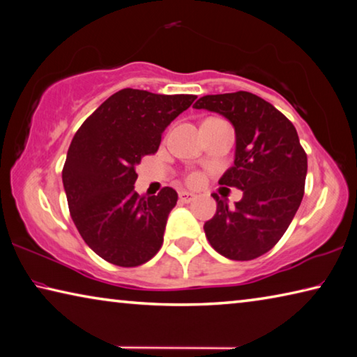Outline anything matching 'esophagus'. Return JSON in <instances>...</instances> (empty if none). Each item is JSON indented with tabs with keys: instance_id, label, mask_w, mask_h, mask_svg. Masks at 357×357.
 Returning <instances> with one entry per match:
<instances>
[{
	"instance_id": "obj_1",
	"label": "esophagus",
	"mask_w": 357,
	"mask_h": 357,
	"mask_svg": "<svg viewBox=\"0 0 357 357\" xmlns=\"http://www.w3.org/2000/svg\"><path fill=\"white\" fill-rule=\"evenodd\" d=\"M178 199L182 202H191L192 199H195V195H192V192H188V191H180L178 192Z\"/></svg>"
}]
</instances>
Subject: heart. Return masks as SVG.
Instances as JSON below:
<instances>
[{
    "label": "heart",
    "mask_w": 357,
    "mask_h": 357,
    "mask_svg": "<svg viewBox=\"0 0 357 357\" xmlns=\"http://www.w3.org/2000/svg\"><path fill=\"white\" fill-rule=\"evenodd\" d=\"M186 183L190 186H199L204 183V175L201 172H190L186 175Z\"/></svg>",
    "instance_id": "b5f03b06"
}]
</instances>
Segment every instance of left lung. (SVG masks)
Segmentation results:
<instances>
[{
    "label": "left lung",
    "mask_w": 357,
    "mask_h": 357,
    "mask_svg": "<svg viewBox=\"0 0 357 357\" xmlns=\"http://www.w3.org/2000/svg\"><path fill=\"white\" fill-rule=\"evenodd\" d=\"M192 107L226 116L236 130V160L220 185L243 191L229 207L218 195L217 213L204 225L210 245L227 259H256L275 247L299 208L307 153L294 125L248 91L207 95Z\"/></svg>",
    "instance_id": "obj_1"
}]
</instances>
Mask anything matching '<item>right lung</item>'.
Segmentation results:
<instances>
[{
    "mask_svg": "<svg viewBox=\"0 0 357 357\" xmlns=\"http://www.w3.org/2000/svg\"><path fill=\"white\" fill-rule=\"evenodd\" d=\"M195 95L123 89L107 98L74 134L63 167L69 213L85 243L120 267H137L160 251L177 191H134L136 166L153 155L162 131Z\"/></svg>",
    "mask_w": 357,
    "mask_h": 357,
    "instance_id": "add662e5",
    "label": "right lung"
}]
</instances>
